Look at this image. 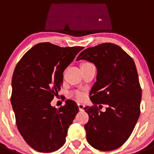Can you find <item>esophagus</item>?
<instances>
[{
	"label": "esophagus",
	"instance_id": "1",
	"mask_svg": "<svg viewBox=\"0 0 154 154\" xmlns=\"http://www.w3.org/2000/svg\"><path fill=\"white\" fill-rule=\"evenodd\" d=\"M78 106L80 111H82V110H84V108H85V105L82 104V103H78Z\"/></svg>",
	"mask_w": 154,
	"mask_h": 154
}]
</instances>
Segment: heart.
<instances>
[{
    "mask_svg": "<svg viewBox=\"0 0 154 154\" xmlns=\"http://www.w3.org/2000/svg\"><path fill=\"white\" fill-rule=\"evenodd\" d=\"M84 64H89V63H88V62H87V63H84ZM74 96L77 99H79V100H81V99H83L84 96H85V95H84L83 92H81V91H75Z\"/></svg>",
    "mask_w": 154,
    "mask_h": 154,
    "instance_id": "b5f03b06",
    "label": "heart"
}]
</instances>
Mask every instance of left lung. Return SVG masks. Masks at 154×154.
<instances>
[{"mask_svg":"<svg viewBox=\"0 0 154 154\" xmlns=\"http://www.w3.org/2000/svg\"><path fill=\"white\" fill-rule=\"evenodd\" d=\"M79 60L92 62L97 69L89 93L94 106L84 108L89 116L84 126L87 141L102 151L117 149L131 135L140 114L142 90L134 61L112 43L88 48ZM101 104L107 105L105 112L100 111Z\"/></svg>","mask_w":154,"mask_h":154,"instance_id":"8db88e82","label":"left lung"}]
</instances>
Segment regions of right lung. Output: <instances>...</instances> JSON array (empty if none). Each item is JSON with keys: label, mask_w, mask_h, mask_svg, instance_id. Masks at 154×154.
Listing matches in <instances>:
<instances>
[{"label": "right lung", "mask_w": 154, "mask_h": 154, "mask_svg": "<svg viewBox=\"0 0 154 154\" xmlns=\"http://www.w3.org/2000/svg\"><path fill=\"white\" fill-rule=\"evenodd\" d=\"M83 47L39 43L27 51L12 76V108L21 135L34 149L51 153L62 147L79 107L68 99L59 109L51 101L61 89L63 72Z\"/></svg>", "instance_id": "1"}]
</instances>
